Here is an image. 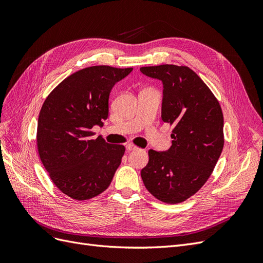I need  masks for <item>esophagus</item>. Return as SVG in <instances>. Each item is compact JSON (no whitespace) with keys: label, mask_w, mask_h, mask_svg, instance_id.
Here are the masks:
<instances>
[{"label":"esophagus","mask_w":263,"mask_h":263,"mask_svg":"<svg viewBox=\"0 0 263 263\" xmlns=\"http://www.w3.org/2000/svg\"><path fill=\"white\" fill-rule=\"evenodd\" d=\"M137 149H138V147H136L133 144H127L126 145V150L127 151H134V150H137Z\"/></svg>","instance_id":"34e87169"}]
</instances>
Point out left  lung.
<instances>
[{"label":"left lung","mask_w":263,"mask_h":263,"mask_svg":"<svg viewBox=\"0 0 263 263\" xmlns=\"http://www.w3.org/2000/svg\"><path fill=\"white\" fill-rule=\"evenodd\" d=\"M163 84L161 118L173 125L172 146L148 151L141 179L159 201L177 204L200 190L216 165L224 147V117L217 99L202 79L185 66L140 68Z\"/></svg>","instance_id":"obj_1"}]
</instances>
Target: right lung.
<instances>
[{
  "mask_svg": "<svg viewBox=\"0 0 263 263\" xmlns=\"http://www.w3.org/2000/svg\"><path fill=\"white\" fill-rule=\"evenodd\" d=\"M132 71L109 66L82 69L44 102L37 125L38 154L55 186L73 200L104 192L122 162L125 147L93 139L91 129L103 125L110 91Z\"/></svg>",
  "mask_w": 263,
  "mask_h": 263,
  "instance_id": "obj_1",
  "label": "right lung"
}]
</instances>
